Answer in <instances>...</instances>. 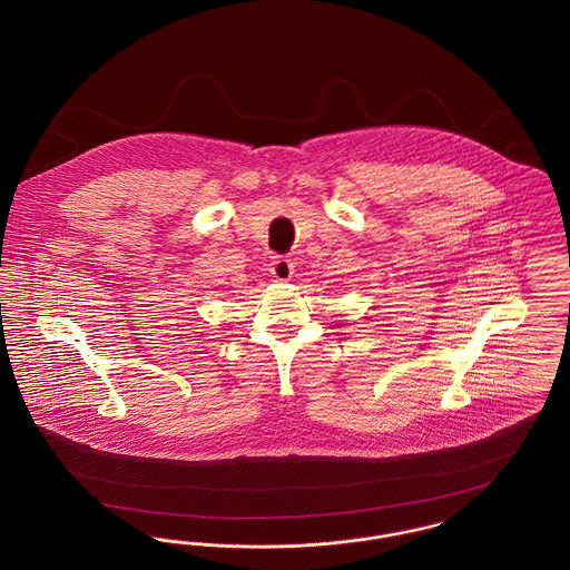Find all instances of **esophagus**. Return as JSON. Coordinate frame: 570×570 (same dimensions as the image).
<instances>
[{"instance_id":"esophagus-1","label":"esophagus","mask_w":570,"mask_h":570,"mask_svg":"<svg viewBox=\"0 0 570 570\" xmlns=\"http://www.w3.org/2000/svg\"><path fill=\"white\" fill-rule=\"evenodd\" d=\"M295 273V265L291 258H275L272 263V275L277 282H288Z\"/></svg>"}]
</instances>
